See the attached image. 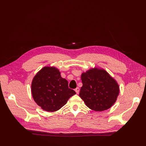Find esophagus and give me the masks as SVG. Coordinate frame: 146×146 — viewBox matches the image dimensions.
<instances>
[{
  "label": "esophagus",
  "instance_id": "obj_1",
  "mask_svg": "<svg viewBox=\"0 0 146 146\" xmlns=\"http://www.w3.org/2000/svg\"><path fill=\"white\" fill-rule=\"evenodd\" d=\"M74 91H76V94H78L79 93V91H80V89H79V88L78 87H77L75 90H74Z\"/></svg>",
  "mask_w": 146,
  "mask_h": 146
}]
</instances>
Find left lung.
<instances>
[{
	"instance_id": "8db88e82",
	"label": "left lung",
	"mask_w": 146,
	"mask_h": 146,
	"mask_svg": "<svg viewBox=\"0 0 146 146\" xmlns=\"http://www.w3.org/2000/svg\"><path fill=\"white\" fill-rule=\"evenodd\" d=\"M79 96L90 109L102 111L110 108L119 94L117 82L105 70L92 69L81 75Z\"/></svg>"
}]
</instances>
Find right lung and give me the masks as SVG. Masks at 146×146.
Instances as JSON below:
<instances>
[{"instance_id": "1", "label": "right lung", "mask_w": 146, "mask_h": 146, "mask_svg": "<svg viewBox=\"0 0 146 146\" xmlns=\"http://www.w3.org/2000/svg\"><path fill=\"white\" fill-rule=\"evenodd\" d=\"M76 94L69 88L68 81L62 78L59 70L54 67L43 68L32 81V94L34 100L49 112L60 109Z\"/></svg>"}]
</instances>
